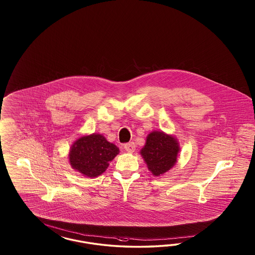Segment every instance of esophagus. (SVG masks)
Masks as SVG:
<instances>
[{"label":"esophagus","mask_w":255,"mask_h":255,"mask_svg":"<svg viewBox=\"0 0 255 255\" xmlns=\"http://www.w3.org/2000/svg\"><path fill=\"white\" fill-rule=\"evenodd\" d=\"M124 148H125V150H126L127 152L132 153V152L135 150V145H134V143L130 142V143H127V144L124 145Z\"/></svg>","instance_id":"34e87169"}]
</instances>
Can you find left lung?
Here are the masks:
<instances>
[{
	"label": "left lung",
	"mask_w": 255,
	"mask_h": 255,
	"mask_svg": "<svg viewBox=\"0 0 255 255\" xmlns=\"http://www.w3.org/2000/svg\"><path fill=\"white\" fill-rule=\"evenodd\" d=\"M179 151V143L174 135L164 131H153L147 134L140 154L147 163V169L154 177H160L178 162Z\"/></svg>",
	"instance_id": "8db88e82"
}]
</instances>
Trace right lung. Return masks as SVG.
Segmentation results:
<instances>
[{
  "label": "right lung",
  "instance_id": "1",
  "mask_svg": "<svg viewBox=\"0 0 255 255\" xmlns=\"http://www.w3.org/2000/svg\"><path fill=\"white\" fill-rule=\"evenodd\" d=\"M120 149L115 144L108 142L100 133L82 135L70 147L69 162L73 169L87 178H96L102 175Z\"/></svg>",
  "mask_w": 255,
  "mask_h": 255
}]
</instances>
